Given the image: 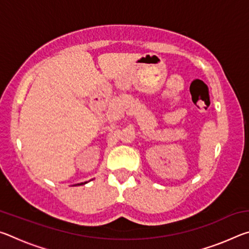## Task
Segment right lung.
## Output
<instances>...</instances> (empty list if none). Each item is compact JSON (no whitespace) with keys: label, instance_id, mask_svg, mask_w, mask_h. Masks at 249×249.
<instances>
[{"label":"right lung","instance_id":"1","mask_svg":"<svg viewBox=\"0 0 249 249\" xmlns=\"http://www.w3.org/2000/svg\"><path fill=\"white\" fill-rule=\"evenodd\" d=\"M87 182H82V183H78V185H80V184H86Z\"/></svg>","mask_w":249,"mask_h":249}]
</instances>
